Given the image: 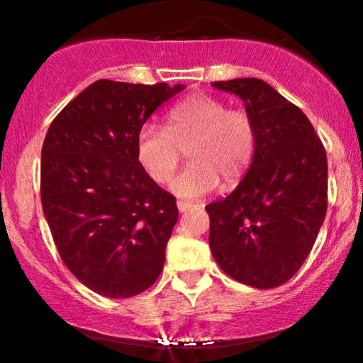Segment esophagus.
<instances>
[{
  "mask_svg": "<svg viewBox=\"0 0 363 363\" xmlns=\"http://www.w3.org/2000/svg\"><path fill=\"white\" fill-rule=\"evenodd\" d=\"M177 208L181 213H186V211H189L191 208H193V205H191V203H186V201H177Z\"/></svg>",
  "mask_w": 363,
  "mask_h": 363,
  "instance_id": "obj_1",
  "label": "esophagus"
}]
</instances>
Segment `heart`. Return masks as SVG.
Returning a JSON list of instances; mask_svg holds the SVG:
<instances>
[{"label":"heart","mask_w":363,"mask_h":363,"mask_svg":"<svg viewBox=\"0 0 363 363\" xmlns=\"http://www.w3.org/2000/svg\"><path fill=\"white\" fill-rule=\"evenodd\" d=\"M191 164L170 182L179 198L198 199L220 184L232 187L251 164L256 148V129L251 116L211 95H193L174 104L167 126L143 124L136 135V158L158 184L176 170L181 148Z\"/></svg>","instance_id":"obj_1"}]
</instances>
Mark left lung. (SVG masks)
Instances as JSON below:
<instances>
[{"mask_svg": "<svg viewBox=\"0 0 363 363\" xmlns=\"http://www.w3.org/2000/svg\"><path fill=\"white\" fill-rule=\"evenodd\" d=\"M211 85L242 99L256 129L247 174L206 206L211 254L234 280L274 289L298 272L326 216V150L307 116L266 82Z\"/></svg>", "mask_w": 363, "mask_h": 363, "instance_id": "left-lung-1", "label": "left lung"}]
</instances>
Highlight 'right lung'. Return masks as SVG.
Listing matches in <instances>:
<instances>
[{"label": "right lung", "mask_w": 363, "mask_h": 363, "mask_svg": "<svg viewBox=\"0 0 363 363\" xmlns=\"http://www.w3.org/2000/svg\"><path fill=\"white\" fill-rule=\"evenodd\" d=\"M184 85L99 80L48 129L40 162L44 216L62 262L109 298L152 286L179 218L176 198L136 158V135Z\"/></svg>", "instance_id": "obj_1"}]
</instances>
